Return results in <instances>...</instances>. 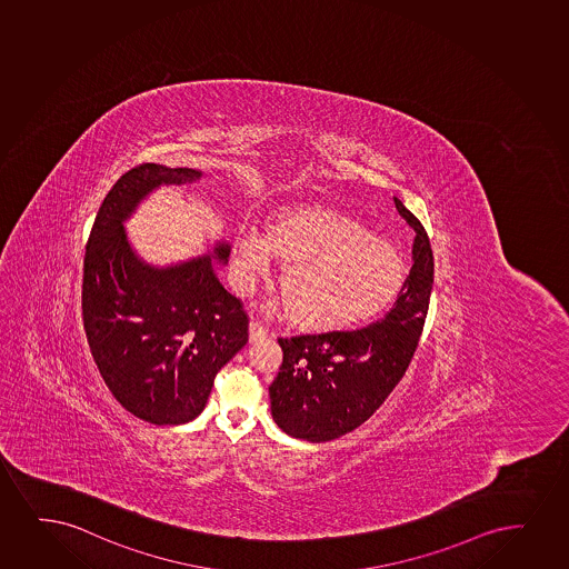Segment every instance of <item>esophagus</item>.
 Instances as JSON below:
<instances>
[{
    "label": "esophagus",
    "instance_id": "34e87169",
    "mask_svg": "<svg viewBox=\"0 0 569 569\" xmlns=\"http://www.w3.org/2000/svg\"><path fill=\"white\" fill-rule=\"evenodd\" d=\"M267 332L269 331H267L266 325L261 323V321H258V319L250 321V340L252 342L267 339Z\"/></svg>",
    "mask_w": 569,
    "mask_h": 569
}]
</instances>
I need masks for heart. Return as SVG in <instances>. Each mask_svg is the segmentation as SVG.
Wrapping results in <instances>:
<instances>
[{
	"label": "heart",
	"mask_w": 569,
	"mask_h": 569,
	"mask_svg": "<svg viewBox=\"0 0 569 569\" xmlns=\"http://www.w3.org/2000/svg\"><path fill=\"white\" fill-rule=\"evenodd\" d=\"M287 263L281 290L292 319L306 329L337 331L366 323L395 302L406 279L395 246L369 234L352 217L321 206L282 209L259 230H238L234 266L240 287L250 288Z\"/></svg>",
	"instance_id": "heart-1"
}]
</instances>
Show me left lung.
Listing matches in <instances>:
<instances>
[{"label":"left lung","instance_id":"1","mask_svg":"<svg viewBox=\"0 0 569 569\" xmlns=\"http://www.w3.org/2000/svg\"><path fill=\"white\" fill-rule=\"evenodd\" d=\"M416 232L413 263L392 310L361 329L279 337L282 363L269 387L271 413L296 439L327 442L371 418L418 350L431 300V242L418 217L395 198Z\"/></svg>","mask_w":569,"mask_h":569}]
</instances>
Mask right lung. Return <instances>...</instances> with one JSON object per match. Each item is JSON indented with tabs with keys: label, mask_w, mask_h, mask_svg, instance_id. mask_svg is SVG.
<instances>
[{
	"label": "right lung",
	"mask_w": 569,
	"mask_h": 569,
	"mask_svg": "<svg viewBox=\"0 0 569 569\" xmlns=\"http://www.w3.org/2000/svg\"><path fill=\"white\" fill-rule=\"evenodd\" d=\"M202 173L142 163L117 180L88 237L82 321L108 389L132 416L153 425L194 419L217 373L248 342V313L224 290L211 256L180 266H146L132 252L122 221L159 184H184ZM216 258L227 261L219 244Z\"/></svg>",
	"instance_id": "1"
}]
</instances>
